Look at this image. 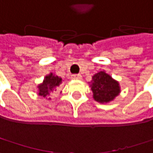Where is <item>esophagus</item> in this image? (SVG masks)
<instances>
[{"label": "esophagus", "instance_id": "34e87169", "mask_svg": "<svg viewBox=\"0 0 153 153\" xmlns=\"http://www.w3.org/2000/svg\"><path fill=\"white\" fill-rule=\"evenodd\" d=\"M72 78L76 79V80H80V79H82V76H81V75H73Z\"/></svg>", "mask_w": 153, "mask_h": 153}]
</instances>
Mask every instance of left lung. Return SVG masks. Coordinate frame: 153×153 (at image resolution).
I'll use <instances>...</instances> for the list:
<instances>
[{
    "instance_id": "1",
    "label": "left lung",
    "mask_w": 153,
    "mask_h": 153,
    "mask_svg": "<svg viewBox=\"0 0 153 153\" xmlns=\"http://www.w3.org/2000/svg\"><path fill=\"white\" fill-rule=\"evenodd\" d=\"M90 87L93 92V98L100 104H106L113 101L121 92L119 82L105 70L92 76Z\"/></svg>"
}]
</instances>
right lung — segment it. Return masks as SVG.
<instances>
[{"label": "right lung", "mask_w": 153, "mask_h": 153, "mask_svg": "<svg viewBox=\"0 0 153 153\" xmlns=\"http://www.w3.org/2000/svg\"><path fill=\"white\" fill-rule=\"evenodd\" d=\"M62 83V78L59 77L53 73H49L44 77V80L41 84L38 85V94L42 97H49L50 94L56 90V88L59 87ZM50 100L51 98H48Z\"/></svg>", "instance_id": "add662e5"}]
</instances>
